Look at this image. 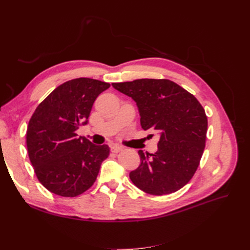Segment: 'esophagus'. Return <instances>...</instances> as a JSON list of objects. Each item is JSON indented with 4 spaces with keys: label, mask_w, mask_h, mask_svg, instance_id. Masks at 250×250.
<instances>
[{
    "label": "esophagus",
    "mask_w": 250,
    "mask_h": 250,
    "mask_svg": "<svg viewBox=\"0 0 250 250\" xmlns=\"http://www.w3.org/2000/svg\"><path fill=\"white\" fill-rule=\"evenodd\" d=\"M110 150L112 151V152L118 153V152H120V151H122V150H123V147L118 146V145H112V146L110 147Z\"/></svg>",
    "instance_id": "obj_1"
}]
</instances>
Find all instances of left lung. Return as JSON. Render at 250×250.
<instances>
[{
	"instance_id": "1",
	"label": "left lung",
	"mask_w": 250,
	"mask_h": 250,
	"mask_svg": "<svg viewBox=\"0 0 250 250\" xmlns=\"http://www.w3.org/2000/svg\"><path fill=\"white\" fill-rule=\"evenodd\" d=\"M137 103L144 130L160 134L153 154L139 150L141 165L129 173L134 186L151 195L178 191L191 180L206 147L208 118L202 105L168 79L112 83Z\"/></svg>"
}]
</instances>
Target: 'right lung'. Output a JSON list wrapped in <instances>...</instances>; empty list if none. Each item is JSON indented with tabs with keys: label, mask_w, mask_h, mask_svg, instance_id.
<instances>
[{
	"label": "right lung",
	"mask_w": 250,
	"mask_h": 250,
	"mask_svg": "<svg viewBox=\"0 0 250 250\" xmlns=\"http://www.w3.org/2000/svg\"><path fill=\"white\" fill-rule=\"evenodd\" d=\"M109 83L77 78L56 87L36 107L27 128L30 162L40 183L62 197H76L94 185L107 145L97 146L76 130L87 124L97 97Z\"/></svg>",
	"instance_id": "right-lung-1"
}]
</instances>
